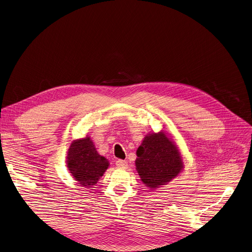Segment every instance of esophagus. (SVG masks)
<instances>
[{"instance_id": "1", "label": "esophagus", "mask_w": 252, "mask_h": 252, "mask_svg": "<svg viewBox=\"0 0 252 252\" xmlns=\"http://www.w3.org/2000/svg\"><path fill=\"white\" fill-rule=\"evenodd\" d=\"M116 165L119 168H126L127 167V163L126 161H124V159H118Z\"/></svg>"}]
</instances>
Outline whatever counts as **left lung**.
I'll return each instance as SVG.
<instances>
[{"label": "left lung", "mask_w": 252, "mask_h": 252, "mask_svg": "<svg viewBox=\"0 0 252 252\" xmlns=\"http://www.w3.org/2000/svg\"><path fill=\"white\" fill-rule=\"evenodd\" d=\"M136 156V170L145 185L152 189L165 185L183 168L177 147L163 132L146 136Z\"/></svg>", "instance_id": "obj_1"}]
</instances>
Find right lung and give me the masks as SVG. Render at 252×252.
Returning <instances> with one entry per match:
<instances>
[{
    "mask_svg": "<svg viewBox=\"0 0 252 252\" xmlns=\"http://www.w3.org/2000/svg\"><path fill=\"white\" fill-rule=\"evenodd\" d=\"M67 155V166L70 173L86 188L94 185L108 168V161L98 155L89 136L74 141Z\"/></svg>",
    "mask_w": 252,
    "mask_h": 252,
    "instance_id": "obj_1",
    "label": "right lung"
}]
</instances>
